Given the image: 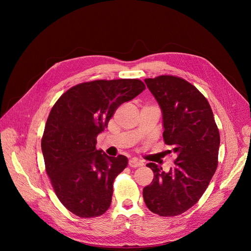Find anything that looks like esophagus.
<instances>
[{"label": "esophagus", "instance_id": "1", "mask_svg": "<svg viewBox=\"0 0 251 251\" xmlns=\"http://www.w3.org/2000/svg\"><path fill=\"white\" fill-rule=\"evenodd\" d=\"M142 165V163L140 162V161H138L137 159H130V160H128V166H130V168H139V166H141Z\"/></svg>", "mask_w": 251, "mask_h": 251}]
</instances>
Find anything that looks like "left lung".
I'll return each mask as SVG.
<instances>
[{"label": "left lung", "instance_id": "1", "mask_svg": "<svg viewBox=\"0 0 251 251\" xmlns=\"http://www.w3.org/2000/svg\"><path fill=\"white\" fill-rule=\"evenodd\" d=\"M144 81L162 111L163 140L177 157L168 173L153 162L147 164L154 178L143 188V200L154 214L175 217L206 191L218 166L219 128L209 102L191 82L174 75Z\"/></svg>", "mask_w": 251, "mask_h": 251}]
</instances>
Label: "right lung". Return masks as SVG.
<instances>
[{
	"mask_svg": "<svg viewBox=\"0 0 251 251\" xmlns=\"http://www.w3.org/2000/svg\"><path fill=\"white\" fill-rule=\"evenodd\" d=\"M146 89L136 78L98 79L70 88L53 105L42 137L45 169L58 200L80 218L103 215L113 182L127 165L124 155L96 150V137L120 104Z\"/></svg>",
	"mask_w": 251,
	"mask_h": 251,
	"instance_id": "obj_1",
	"label": "right lung"
}]
</instances>
